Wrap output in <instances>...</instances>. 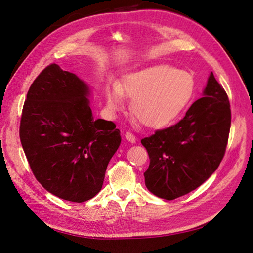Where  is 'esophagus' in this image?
<instances>
[{
    "instance_id": "1",
    "label": "esophagus",
    "mask_w": 253,
    "mask_h": 253,
    "mask_svg": "<svg viewBox=\"0 0 253 253\" xmlns=\"http://www.w3.org/2000/svg\"><path fill=\"white\" fill-rule=\"evenodd\" d=\"M125 138H126V140L129 141L130 143H135L136 142V137L133 136L131 132H126L125 133Z\"/></svg>"
}]
</instances>
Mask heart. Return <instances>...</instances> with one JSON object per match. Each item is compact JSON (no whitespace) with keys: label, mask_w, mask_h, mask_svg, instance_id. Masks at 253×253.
<instances>
[{"label":"heart","mask_w":253,"mask_h":253,"mask_svg":"<svg viewBox=\"0 0 253 253\" xmlns=\"http://www.w3.org/2000/svg\"><path fill=\"white\" fill-rule=\"evenodd\" d=\"M195 79L186 71L168 64H157L131 73L120 87L105 88L107 109L121 111L124 95L132 99L131 111L144 126L151 129L164 128L173 123L192 99Z\"/></svg>","instance_id":"obj_1"}]
</instances>
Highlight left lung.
<instances>
[{"mask_svg": "<svg viewBox=\"0 0 253 253\" xmlns=\"http://www.w3.org/2000/svg\"><path fill=\"white\" fill-rule=\"evenodd\" d=\"M202 95L179 123L141 140L150 158L144 181L154 196L166 200L185 196L209 179L221 163L232 116L227 94L213 73Z\"/></svg>", "mask_w": 253, "mask_h": 253, "instance_id": "left-lung-1", "label": "left lung"}]
</instances>
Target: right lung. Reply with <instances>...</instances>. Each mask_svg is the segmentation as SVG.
<instances>
[{"label": "right lung", "instance_id": "obj_1", "mask_svg": "<svg viewBox=\"0 0 253 253\" xmlns=\"http://www.w3.org/2000/svg\"><path fill=\"white\" fill-rule=\"evenodd\" d=\"M91 93L84 80L52 64L32 83L20 121L21 146L37 180L72 202L100 192L122 141L114 123L93 118Z\"/></svg>", "mask_w": 253, "mask_h": 253}]
</instances>
